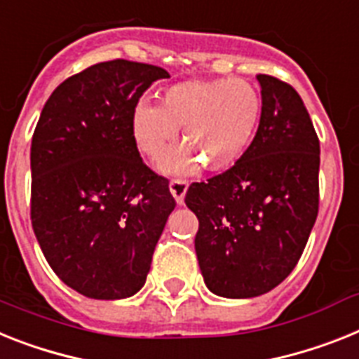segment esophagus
I'll list each match as a JSON object with an SVG mask.
<instances>
[{
    "label": "esophagus",
    "mask_w": 359,
    "mask_h": 359,
    "mask_svg": "<svg viewBox=\"0 0 359 359\" xmlns=\"http://www.w3.org/2000/svg\"><path fill=\"white\" fill-rule=\"evenodd\" d=\"M170 191L175 197V201H177V204H182L184 203L186 191H188V182L180 179H173L170 182Z\"/></svg>",
    "instance_id": "obj_1"
}]
</instances>
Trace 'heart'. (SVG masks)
<instances>
[{
    "instance_id": "heart-1",
    "label": "heart",
    "mask_w": 359,
    "mask_h": 359,
    "mask_svg": "<svg viewBox=\"0 0 359 359\" xmlns=\"http://www.w3.org/2000/svg\"><path fill=\"white\" fill-rule=\"evenodd\" d=\"M261 113V95L245 80H186L168 87L161 105L140 102L131 114V135L138 151L156 161L182 127L187 144L162 157L158 170L186 175L203 162L206 170L221 171L245 155Z\"/></svg>"
}]
</instances>
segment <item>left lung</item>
Listing matches in <instances>:
<instances>
[{"label":"left lung","instance_id":"8db88e82","mask_svg":"<svg viewBox=\"0 0 359 359\" xmlns=\"http://www.w3.org/2000/svg\"><path fill=\"white\" fill-rule=\"evenodd\" d=\"M263 113L254 140L224 173L194 182L195 252L204 283L230 299L263 296L299 261L319 206V140L296 89L257 74Z\"/></svg>","mask_w":359,"mask_h":359}]
</instances>
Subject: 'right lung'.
Returning a JSON list of instances; mask_svg holds the SVG:
<instances>
[{"label":"right lung","mask_w":359,"mask_h":359,"mask_svg":"<svg viewBox=\"0 0 359 359\" xmlns=\"http://www.w3.org/2000/svg\"><path fill=\"white\" fill-rule=\"evenodd\" d=\"M161 78L147 63L91 65L54 89L32 135V230L54 273L91 299L144 287L175 208L131 135L138 98Z\"/></svg>","instance_id":"1"}]
</instances>
